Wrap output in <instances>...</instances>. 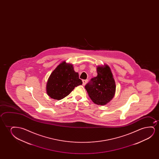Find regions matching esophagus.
Instances as JSON below:
<instances>
[{"label":"esophagus","mask_w":159,"mask_h":159,"mask_svg":"<svg viewBox=\"0 0 159 159\" xmlns=\"http://www.w3.org/2000/svg\"><path fill=\"white\" fill-rule=\"evenodd\" d=\"M87 82V80H83V85H85L86 84Z\"/></svg>","instance_id":"1"}]
</instances>
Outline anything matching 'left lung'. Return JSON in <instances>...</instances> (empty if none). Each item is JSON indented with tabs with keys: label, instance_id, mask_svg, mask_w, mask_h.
Returning a JSON list of instances; mask_svg holds the SVG:
<instances>
[{
	"label": "left lung",
	"instance_id": "left-lung-1",
	"mask_svg": "<svg viewBox=\"0 0 159 159\" xmlns=\"http://www.w3.org/2000/svg\"><path fill=\"white\" fill-rule=\"evenodd\" d=\"M97 76L85 85L90 98L96 104H107L113 98L116 91L115 81L107 65L97 68Z\"/></svg>",
	"mask_w": 159,
	"mask_h": 159
}]
</instances>
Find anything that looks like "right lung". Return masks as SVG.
I'll list each match as a JSON object with an SVG mask.
<instances>
[{"label": "right lung", "instance_id": "1", "mask_svg": "<svg viewBox=\"0 0 159 159\" xmlns=\"http://www.w3.org/2000/svg\"><path fill=\"white\" fill-rule=\"evenodd\" d=\"M82 84L73 65L64 61L50 74L47 84V93L50 98L61 100L69 95L75 87Z\"/></svg>", "mask_w": 159, "mask_h": 159}]
</instances>
